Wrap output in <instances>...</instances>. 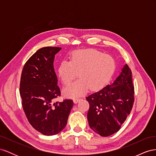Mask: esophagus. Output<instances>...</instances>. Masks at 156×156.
Wrapping results in <instances>:
<instances>
[{"mask_svg":"<svg viewBox=\"0 0 156 156\" xmlns=\"http://www.w3.org/2000/svg\"><path fill=\"white\" fill-rule=\"evenodd\" d=\"M79 100H80V98H74L73 99V101H74V103H77L79 101Z\"/></svg>","mask_w":156,"mask_h":156,"instance_id":"34e87169","label":"esophagus"}]
</instances>
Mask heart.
Listing matches in <instances>:
<instances>
[{"label":"heart","instance_id":"heart-1","mask_svg":"<svg viewBox=\"0 0 156 156\" xmlns=\"http://www.w3.org/2000/svg\"><path fill=\"white\" fill-rule=\"evenodd\" d=\"M115 69V60L111 56L95 49H83L73 52L70 61L62 60L58 66V75L62 83L66 85L78 73L79 79L63 90L66 96L76 98L89 88L98 90L105 87Z\"/></svg>","mask_w":156,"mask_h":156}]
</instances>
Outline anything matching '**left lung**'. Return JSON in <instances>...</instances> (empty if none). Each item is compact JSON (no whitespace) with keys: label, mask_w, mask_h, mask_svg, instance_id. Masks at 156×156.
<instances>
[{"label":"left lung","mask_w":156,"mask_h":156,"mask_svg":"<svg viewBox=\"0 0 156 156\" xmlns=\"http://www.w3.org/2000/svg\"><path fill=\"white\" fill-rule=\"evenodd\" d=\"M86 100L90 105L87 119L90 128L102 136L115 133L130 114L134 103V86L128 66L124 65L112 84Z\"/></svg>","instance_id":"obj_1"}]
</instances>
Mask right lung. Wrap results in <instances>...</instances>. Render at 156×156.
<instances>
[{
  "label": "right lung",
  "instance_id": "1",
  "mask_svg": "<svg viewBox=\"0 0 156 156\" xmlns=\"http://www.w3.org/2000/svg\"><path fill=\"white\" fill-rule=\"evenodd\" d=\"M62 49L45 47L37 50L23 68L20 92L22 105L30 125L44 135H54L67 124L72 100L54 103L60 96L53 62Z\"/></svg>",
  "mask_w": 156,
  "mask_h": 156
}]
</instances>
